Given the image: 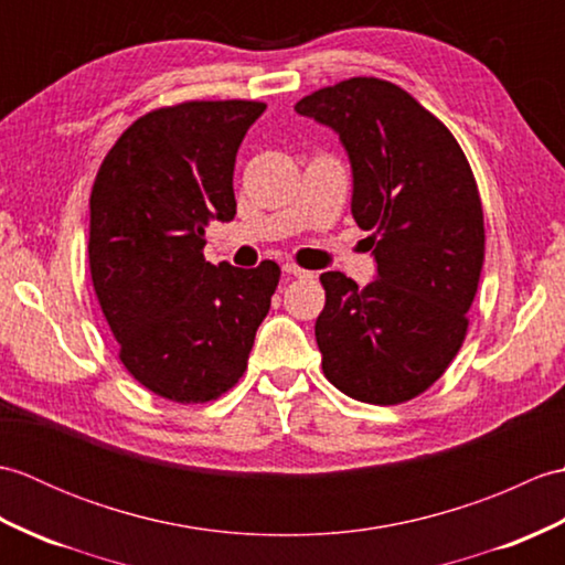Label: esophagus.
Returning <instances> with one entry per match:
<instances>
[{
    "instance_id": "34e87169",
    "label": "esophagus",
    "mask_w": 565,
    "mask_h": 565,
    "mask_svg": "<svg viewBox=\"0 0 565 565\" xmlns=\"http://www.w3.org/2000/svg\"><path fill=\"white\" fill-rule=\"evenodd\" d=\"M284 274H286V276H296V279H310V276H313V271L296 267V264H291V262L284 264Z\"/></svg>"
}]
</instances>
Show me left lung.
I'll use <instances>...</instances> for the list:
<instances>
[{
    "instance_id": "1",
    "label": "left lung",
    "mask_w": 565,
    "mask_h": 565,
    "mask_svg": "<svg viewBox=\"0 0 565 565\" xmlns=\"http://www.w3.org/2000/svg\"><path fill=\"white\" fill-rule=\"evenodd\" d=\"M296 111L340 136L352 215L371 231L376 262L364 289L342 271L320 274L322 371L350 398L405 403L447 371L466 338L486 252L473 172L449 128L386 79H344Z\"/></svg>"
}]
</instances>
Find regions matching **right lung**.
Instances as JSON below:
<instances>
[{
	"instance_id": "obj_1",
	"label": "right lung",
	"mask_w": 565,
	"mask_h": 565,
	"mask_svg": "<svg viewBox=\"0 0 565 565\" xmlns=\"http://www.w3.org/2000/svg\"><path fill=\"white\" fill-rule=\"evenodd\" d=\"M262 102L150 111L106 154L89 196V269L128 374L177 403H206L245 374L281 269L203 259L211 221L235 218L233 170Z\"/></svg>"
}]
</instances>
